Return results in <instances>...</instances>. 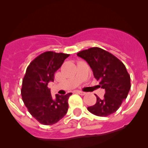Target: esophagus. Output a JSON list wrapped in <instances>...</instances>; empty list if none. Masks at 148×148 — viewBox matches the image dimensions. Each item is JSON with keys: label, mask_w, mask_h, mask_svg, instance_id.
<instances>
[{"label": "esophagus", "mask_w": 148, "mask_h": 148, "mask_svg": "<svg viewBox=\"0 0 148 148\" xmlns=\"http://www.w3.org/2000/svg\"><path fill=\"white\" fill-rule=\"evenodd\" d=\"M77 93H78L81 95H84L86 94V92H83V91H80V90H78V91H77Z\"/></svg>", "instance_id": "obj_1"}]
</instances>
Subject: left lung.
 Listing matches in <instances>:
<instances>
[{"instance_id": "8db88e82", "label": "left lung", "mask_w": 148, "mask_h": 148, "mask_svg": "<svg viewBox=\"0 0 148 148\" xmlns=\"http://www.w3.org/2000/svg\"><path fill=\"white\" fill-rule=\"evenodd\" d=\"M85 60L105 90L103 99L96 96V103L87 108L90 113L98 116H108L115 113L130 90V76L125 64L113 54L99 47H92L78 53Z\"/></svg>"}]
</instances>
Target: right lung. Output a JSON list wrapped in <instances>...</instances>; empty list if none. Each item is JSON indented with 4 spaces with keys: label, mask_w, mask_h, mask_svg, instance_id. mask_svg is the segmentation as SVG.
Returning <instances> with one entry per match:
<instances>
[{
    "label": "right lung",
    "mask_w": 148,
    "mask_h": 148,
    "mask_svg": "<svg viewBox=\"0 0 148 148\" xmlns=\"http://www.w3.org/2000/svg\"><path fill=\"white\" fill-rule=\"evenodd\" d=\"M69 54L48 51L40 54L30 63L22 82L21 95L29 112L44 125L58 122L66 114L68 99L71 92L64 95H51L49 82L54 81V75Z\"/></svg>",
    "instance_id": "1"
}]
</instances>
